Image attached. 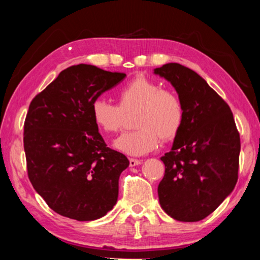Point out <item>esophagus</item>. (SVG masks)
<instances>
[{
  "label": "esophagus",
  "mask_w": 260,
  "mask_h": 260,
  "mask_svg": "<svg viewBox=\"0 0 260 260\" xmlns=\"http://www.w3.org/2000/svg\"><path fill=\"white\" fill-rule=\"evenodd\" d=\"M141 160H138V158H129V166L131 167H135V166L141 165Z\"/></svg>",
  "instance_id": "obj_1"
}]
</instances>
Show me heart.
<instances>
[{"mask_svg": "<svg viewBox=\"0 0 260 260\" xmlns=\"http://www.w3.org/2000/svg\"><path fill=\"white\" fill-rule=\"evenodd\" d=\"M118 105L96 98L91 105L95 125L106 134L120 131L126 115L135 113L137 131L127 132L115 140L114 146L128 155H143L156 148L160 139L168 142L180 133L184 121V106L180 95L165 90L157 81L137 76L117 92Z\"/></svg>", "mask_w": 260, "mask_h": 260, "instance_id": "heart-1", "label": "heart"}]
</instances>
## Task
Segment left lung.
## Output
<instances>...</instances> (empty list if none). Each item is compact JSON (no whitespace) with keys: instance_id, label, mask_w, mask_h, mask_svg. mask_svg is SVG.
I'll return each mask as SVG.
<instances>
[{"instance_id":"8db88e82","label":"left lung","mask_w":260,"mask_h":260,"mask_svg":"<svg viewBox=\"0 0 260 260\" xmlns=\"http://www.w3.org/2000/svg\"><path fill=\"white\" fill-rule=\"evenodd\" d=\"M154 72L172 83L184 106L183 126L161 157L166 172L158 200L174 219L199 222L237 183L239 132L229 105L191 69L168 63Z\"/></svg>"}]
</instances>
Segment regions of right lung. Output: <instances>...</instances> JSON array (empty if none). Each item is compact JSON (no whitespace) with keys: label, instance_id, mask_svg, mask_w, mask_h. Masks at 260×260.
I'll return each mask as SVG.
<instances>
[{"label":"right lung","instance_id":"obj_1","mask_svg":"<svg viewBox=\"0 0 260 260\" xmlns=\"http://www.w3.org/2000/svg\"><path fill=\"white\" fill-rule=\"evenodd\" d=\"M125 77L72 65L31 100L23 133L28 177L57 214L94 220L117 203L119 176L129 161L107 147L91 105Z\"/></svg>","mask_w":260,"mask_h":260}]
</instances>
